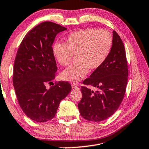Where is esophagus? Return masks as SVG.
Listing matches in <instances>:
<instances>
[{"mask_svg": "<svg viewBox=\"0 0 149 149\" xmlns=\"http://www.w3.org/2000/svg\"><path fill=\"white\" fill-rule=\"evenodd\" d=\"M72 88L74 89H78V85L77 84H72Z\"/></svg>", "mask_w": 149, "mask_h": 149, "instance_id": "obj_1", "label": "esophagus"}]
</instances>
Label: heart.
Masks as SVG:
<instances>
[{
  "instance_id": "heart-1",
  "label": "heart",
  "mask_w": 149,
  "mask_h": 149,
  "mask_svg": "<svg viewBox=\"0 0 149 149\" xmlns=\"http://www.w3.org/2000/svg\"><path fill=\"white\" fill-rule=\"evenodd\" d=\"M112 45L113 37L107 30L87 28L71 33L64 44L56 43L52 47L54 58L61 65H69L73 55H76L77 62L63 71L62 79L79 81L89 70L98 69L107 60Z\"/></svg>"
}]
</instances>
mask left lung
I'll list each match as a JSON object with an SVG mask.
<instances>
[{
	"instance_id": "obj_1",
	"label": "left lung",
	"mask_w": 149,
	"mask_h": 149,
	"mask_svg": "<svg viewBox=\"0 0 149 149\" xmlns=\"http://www.w3.org/2000/svg\"><path fill=\"white\" fill-rule=\"evenodd\" d=\"M128 68L123 43L113 31L109 55L98 69L85 79L81 87L82 98L77 105L81 116L90 121H103L111 116L121 105L125 93ZM87 85L97 88L94 92Z\"/></svg>"
}]
</instances>
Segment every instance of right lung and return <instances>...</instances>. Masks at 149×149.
Returning <instances> with one entry per match:
<instances>
[{
	"instance_id": "right-lung-1",
	"label": "right lung",
	"mask_w": 149,
	"mask_h": 149,
	"mask_svg": "<svg viewBox=\"0 0 149 149\" xmlns=\"http://www.w3.org/2000/svg\"><path fill=\"white\" fill-rule=\"evenodd\" d=\"M67 28L52 22H44L27 33L18 49L14 63L13 86L24 113L39 123L55 116L61 101L72 90L71 85L60 81L47 89L55 79L57 66L52 44L58 33Z\"/></svg>"
}]
</instances>
